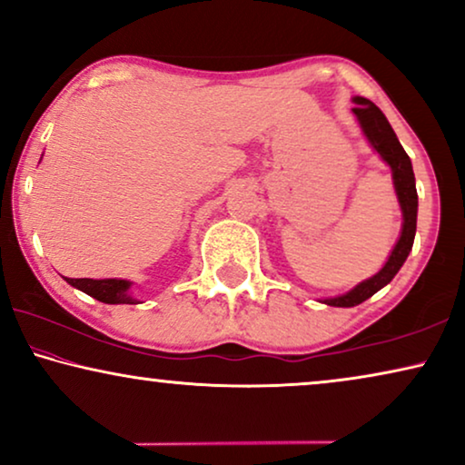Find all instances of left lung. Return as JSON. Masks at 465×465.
Here are the masks:
<instances>
[{"mask_svg":"<svg viewBox=\"0 0 465 465\" xmlns=\"http://www.w3.org/2000/svg\"><path fill=\"white\" fill-rule=\"evenodd\" d=\"M355 107L353 114L358 116V123L368 137V142L374 150L379 152L381 158L390 164L393 171V186H396V194L400 201V207H402L404 224H402V234H400L396 247H393L390 260H387L383 269H381L377 275L361 282L358 288H353L347 294L328 298L323 301L330 307H355V304L364 302L366 298L391 282L400 271V266L404 264V260L409 258V252L412 250V241H415V231H417V188H415V173H412L411 158L406 154L402 145H400L396 133L387 123L385 114L379 110L372 101L364 97H355Z\"/></svg>","mask_w":465,"mask_h":465,"instance_id":"obj_1","label":"left lung"}]
</instances>
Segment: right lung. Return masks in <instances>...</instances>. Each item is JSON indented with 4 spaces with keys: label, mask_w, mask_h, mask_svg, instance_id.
<instances>
[{
    "label": "right lung",
    "mask_w": 465,
    "mask_h": 465,
    "mask_svg": "<svg viewBox=\"0 0 465 465\" xmlns=\"http://www.w3.org/2000/svg\"><path fill=\"white\" fill-rule=\"evenodd\" d=\"M69 285L105 304H137L129 294L131 283L124 279H67Z\"/></svg>",
    "instance_id": "add662e5"
}]
</instances>
